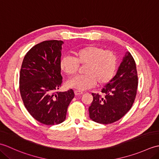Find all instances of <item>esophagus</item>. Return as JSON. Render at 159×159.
Segmentation results:
<instances>
[{"mask_svg":"<svg viewBox=\"0 0 159 159\" xmlns=\"http://www.w3.org/2000/svg\"><path fill=\"white\" fill-rule=\"evenodd\" d=\"M74 93H75V95H81V94L83 93V92H81V91H79V90H75L74 91Z\"/></svg>","mask_w":159,"mask_h":159,"instance_id":"esophagus-1","label":"esophagus"}]
</instances>
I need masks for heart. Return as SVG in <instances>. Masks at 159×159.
I'll return each instance as SVG.
<instances>
[{"instance_id": "heart-1", "label": "heart", "mask_w": 159, "mask_h": 159, "mask_svg": "<svg viewBox=\"0 0 159 159\" xmlns=\"http://www.w3.org/2000/svg\"><path fill=\"white\" fill-rule=\"evenodd\" d=\"M74 57L64 56L60 61V67L67 76L77 73L80 66L83 67V75L78 76L67 85L79 90L92 87L97 83L103 85L114 76L117 66V57L112 50L96 46H87L74 52Z\"/></svg>"}]
</instances>
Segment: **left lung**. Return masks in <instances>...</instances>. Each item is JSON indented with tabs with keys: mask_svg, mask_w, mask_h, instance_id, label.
<instances>
[{
	"mask_svg": "<svg viewBox=\"0 0 159 159\" xmlns=\"http://www.w3.org/2000/svg\"><path fill=\"white\" fill-rule=\"evenodd\" d=\"M137 88L136 63L131 54L128 52L116 75L101 90L102 95L92 93L93 99L89 107L90 118L102 124L120 120L133 106Z\"/></svg>",
	"mask_w": 159,
	"mask_h": 159,
	"instance_id": "obj_1",
	"label": "left lung"
}]
</instances>
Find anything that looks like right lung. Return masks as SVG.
Masks as SVG:
<instances>
[{
	"label": "right lung",
	"mask_w": 159,
	"mask_h": 159,
	"mask_svg": "<svg viewBox=\"0 0 159 159\" xmlns=\"http://www.w3.org/2000/svg\"><path fill=\"white\" fill-rule=\"evenodd\" d=\"M62 41L47 40L30 49L20 72L19 89L28 112L39 122L59 124L66 120L74 97L72 89L60 92L62 84L60 61Z\"/></svg>",
	"instance_id": "1"
}]
</instances>
